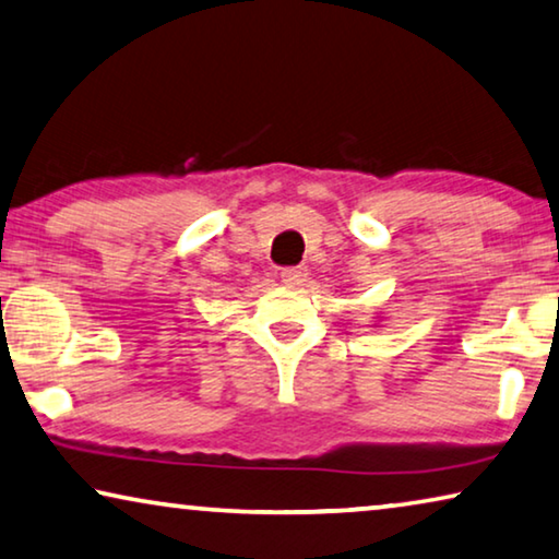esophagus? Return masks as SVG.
<instances>
[{"label":"esophagus","mask_w":559,"mask_h":559,"mask_svg":"<svg viewBox=\"0 0 559 559\" xmlns=\"http://www.w3.org/2000/svg\"><path fill=\"white\" fill-rule=\"evenodd\" d=\"M306 276H308L306 265H288V269L281 271V278L283 283H288V286H301Z\"/></svg>","instance_id":"34e87169"}]
</instances>
